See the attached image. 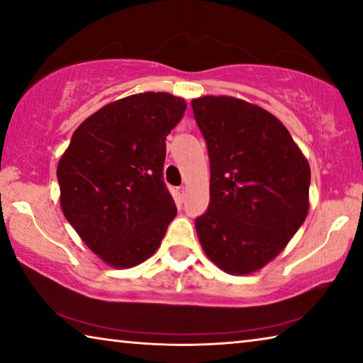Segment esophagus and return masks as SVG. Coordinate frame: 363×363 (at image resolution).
<instances>
[{
    "mask_svg": "<svg viewBox=\"0 0 363 363\" xmlns=\"http://www.w3.org/2000/svg\"><path fill=\"white\" fill-rule=\"evenodd\" d=\"M186 195H187V189L186 187H177L176 189V196H177V200H179V201L186 200Z\"/></svg>",
    "mask_w": 363,
    "mask_h": 363,
    "instance_id": "obj_1",
    "label": "esophagus"
}]
</instances>
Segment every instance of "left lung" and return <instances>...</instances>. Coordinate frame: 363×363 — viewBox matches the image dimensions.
Masks as SVG:
<instances>
[{"label":"left lung","instance_id":"obj_1","mask_svg":"<svg viewBox=\"0 0 363 363\" xmlns=\"http://www.w3.org/2000/svg\"><path fill=\"white\" fill-rule=\"evenodd\" d=\"M210 157V205L195 219L208 257L245 275L274 259L309 210L311 168L272 113L235 97L192 101Z\"/></svg>","mask_w":363,"mask_h":363}]
</instances>
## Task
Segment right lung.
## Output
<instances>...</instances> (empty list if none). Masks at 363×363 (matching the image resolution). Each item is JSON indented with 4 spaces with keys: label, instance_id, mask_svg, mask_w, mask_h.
Here are the masks:
<instances>
[{
    "label": "right lung",
    "instance_id": "obj_1",
    "mask_svg": "<svg viewBox=\"0 0 363 363\" xmlns=\"http://www.w3.org/2000/svg\"><path fill=\"white\" fill-rule=\"evenodd\" d=\"M186 101L143 93L102 107L73 133L60 158V206L83 242L113 267L155 253L176 216L163 181L167 136Z\"/></svg>",
    "mask_w": 363,
    "mask_h": 363
}]
</instances>
